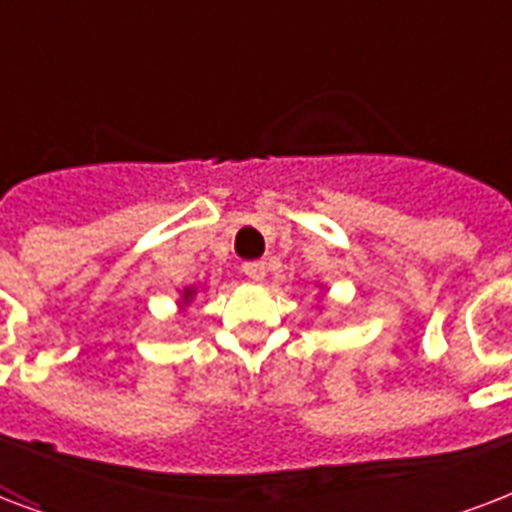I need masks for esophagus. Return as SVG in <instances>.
Segmentation results:
<instances>
[{
    "instance_id": "esophagus-1",
    "label": "esophagus",
    "mask_w": 512,
    "mask_h": 512,
    "mask_svg": "<svg viewBox=\"0 0 512 512\" xmlns=\"http://www.w3.org/2000/svg\"><path fill=\"white\" fill-rule=\"evenodd\" d=\"M244 273H247L252 282H263L268 268H265L263 260H255V263H244Z\"/></svg>"
}]
</instances>
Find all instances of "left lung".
Segmentation results:
<instances>
[{"mask_svg": "<svg viewBox=\"0 0 512 512\" xmlns=\"http://www.w3.org/2000/svg\"><path fill=\"white\" fill-rule=\"evenodd\" d=\"M317 287H319V290H325V287H322V284H317Z\"/></svg>", "mask_w": 512, "mask_h": 512, "instance_id": "left-lung-1", "label": "left lung"}]
</instances>
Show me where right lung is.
Returning a JSON list of instances; mask_svg holds the SVG:
<instances>
[{
    "label": "right lung",
    "instance_id": "add662e5",
    "mask_svg": "<svg viewBox=\"0 0 512 512\" xmlns=\"http://www.w3.org/2000/svg\"><path fill=\"white\" fill-rule=\"evenodd\" d=\"M201 290H204L201 284H190V287H182V290H179V298H177L179 311H185V308L190 306V303H193L195 295H198V292H201Z\"/></svg>",
    "mask_w": 512,
    "mask_h": 512
}]
</instances>
